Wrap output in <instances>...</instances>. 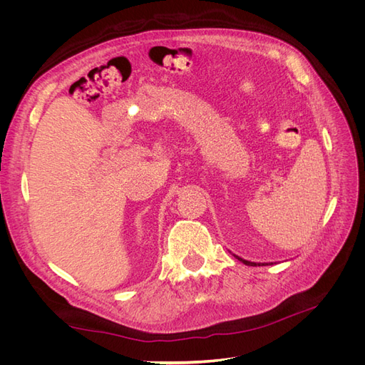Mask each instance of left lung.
Returning <instances> with one entry per match:
<instances>
[{
	"label": "left lung",
	"instance_id": "obj_1",
	"mask_svg": "<svg viewBox=\"0 0 365 365\" xmlns=\"http://www.w3.org/2000/svg\"><path fill=\"white\" fill-rule=\"evenodd\" d=\"M237 257V256H236ZM237 260H240L242 263H245V264H248V267H263V264H267V263H254V262H248V260H244V259H240V257H237Z\"/></svg>",
	"mask_w": 365,
	"mask_h": 365
}]
</instances>
